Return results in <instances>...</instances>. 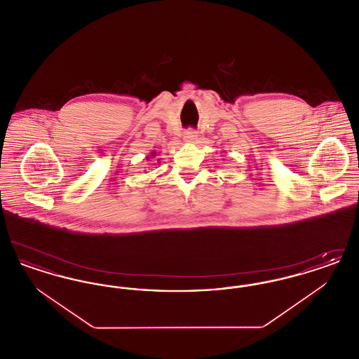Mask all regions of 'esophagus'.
I'll return each mask as SVG.
<instances>
[{
	"mask_svg": "<svg viewBox=\"0 0 359 359\" xmlns=\"http://www.w3.org/2000/svg\"><path fill=\"white\" fill-rule=\"evenodd\" d=\"M196 138H198V133H196V130H194V129H188L187 132L184 133V140H186L187 142H194Z\"/></svg>",
	"mask_w": 359,
	"mask_h": 359,
	"instance_id": "1",
	"label": "esophagus"
}]
</instances>
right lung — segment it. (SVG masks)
I'll return each instance as SVG.
<instances>
[{
  "label": "right lung",
  "mask_w": 359,
  "mask_h": 359,
  "mask_svg": "<svg viewBox=\"0 0 359 359\" xmlns=\"http://www.w3.org/2000/svg\"><path fill=\"white\" fill-rule=\"evenodd\" d=\"M152 156H154H154H156V154H154V152H152Z\"/></svg>",
  "instance_id": "obj_1"
}]
</instances>
